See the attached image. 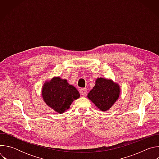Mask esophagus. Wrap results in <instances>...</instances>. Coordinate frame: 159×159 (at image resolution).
<instances>
[{"mask_svg":"<svg viewBox=\"0 0 159 159\" xmlns=\"http://www.w3.org/2000/svg\"><path fill=\"white\" fill-rule=\"evenodd\" d=\"M80 93L82 96H85L87 94V89L86 88H81L80 89Z\"/></svg>","mask_w":159,"mask_h":159,"instance_id":"esophagus-1","label":"esophagus"}]
</instances>
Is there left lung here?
I'll use <instances>...</instances> for the list:
<instances>
[{
	"label": "left lung",
	"instance_id": "left-lung-1",
	"mask_svg": "<svg viewBox=\"0 0 159 159\" xmlns=\"http://www.w3.org/2000/svg\"><path fill=\"white\" fill-rule=\"evenodd\" d=\"M120 87L111 79L98 78L95 86L87 94V98L102 111L109 110L118 100Z\"/></svg>",
	"mask_w": 159,
	"mask_h": 159
}]
</instances>
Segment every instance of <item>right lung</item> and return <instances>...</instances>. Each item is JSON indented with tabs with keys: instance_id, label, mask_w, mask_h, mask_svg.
I'll list each match as a JSON object with an SVG mask.
<instances>
[{
	"instance_id": "1",
	"label": "right lung",
	"mask_w": 159,
	"mask_h": 159,
	"mask_svg": "<svg viewBox=\"0 0 159 159\" xmlns=\"http://www.w3.org/2000/svg\"><path fill=\"white\" fill-rule=\"evenodd\" d=\"M41 93L44 102L60 114L69 109L74 100L80 98L76 88L60 77L45 82Z\"/></svg>"
}]
</instances>
